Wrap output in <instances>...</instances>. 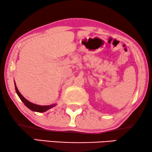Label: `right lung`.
Returning a JSON list of instances; mask_svg holds the SVG:
<instances>
[{
    "instance_id": "obj_1",
    "label": "right lung",
    "mask_w": 152,
    "mask_h": 152,
    "mask_svg": "<svg viewBox=\"0 0 152 152\" xmlns=\"http://www.w3.org/2000/svg\"><path fill=\"white\" fill-rule=\"evenodd\" d=\"M14 85H15L16 92V93H17V95H18V97H19V98L21 99V101L24 103V104L26 105V107L28 108V109H30L31 111L39 112V113H43V112H45L48 109H51V108H53L55 107V106H56V104H53L47 105V106H41V105L35 104H34V103L30 102H29L28 99H26L21 94H20V92L18 90L17 87H16L15 82H14Z\"/></svg>"
}]
</instances>
